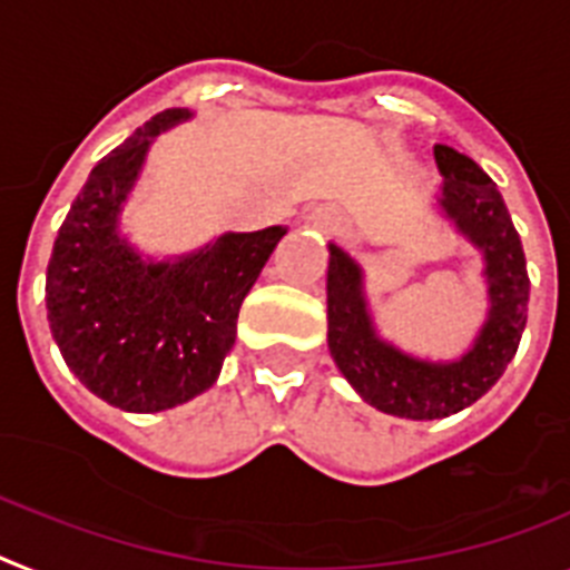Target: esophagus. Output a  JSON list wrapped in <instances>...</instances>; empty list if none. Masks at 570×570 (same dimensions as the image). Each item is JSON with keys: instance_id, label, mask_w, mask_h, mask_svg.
Instances as JSON below:
<instances>
[{"instance_id": "esophagus-1", "label": "esophagus", "mask_w": 570, "mask_h": 570, "mask_svg": "<svg viewBox=\"0 0 570 570\" xmlns=\"http://www.w3.org/2000/svg\"><path fill=\"white\" fill-rule=\"evenodd\" d=\"M315 226H318V228H333V223H330L327 217H322V214H318V217H315Z\"/></svg>"}]
</instances>
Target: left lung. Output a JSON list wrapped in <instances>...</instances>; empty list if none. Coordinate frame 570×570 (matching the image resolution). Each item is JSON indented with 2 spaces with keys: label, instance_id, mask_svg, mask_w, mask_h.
Returning a JSON list of instances; mask_svg holds the SVG:
<instances>
[{
  "label": "left lung",
  "instance_id": "1",
  "mask_svg": "<svg viewBox=\"0 0 570 570\" xmlns=\"http://www.w3.org/2000/svg\"><path fill=\"white\" fill-rule=\"evenodd\" d=\"M434 161L443 176L434 208L484 261L487 318L461 356L425 358L382 336L362 263L336 243L327 246L330 356L367 405L405 420L449 417L481 400L515 356L528 324V263L499 188L455 147L434 145Z\"/></svg>",
  "mask_w": 570,
  "mask_h": 570
}]
</instances>
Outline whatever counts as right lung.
I'll return each instance as SVG.
<instances>
[{
  "instance_id": "obj_1",
  "label": "right lung",
  "mask_w": 570,
  "mask_h": 570,
  "mask_svg": "<svg viewBox=\"0 0 570 570\" xmlns=\"http://www.w3.org/2000/svg\"><path fill=\"white\" fill-rule=\"evenodd\" d=\"M190 109H165L92 167L60 226L46 275L49 327L66 365L104 403L174 409L217 382L240 304L286 226L226 232L174 257L138 252L121 228L156 136Z\"/></svg>"
}]
</instances>
